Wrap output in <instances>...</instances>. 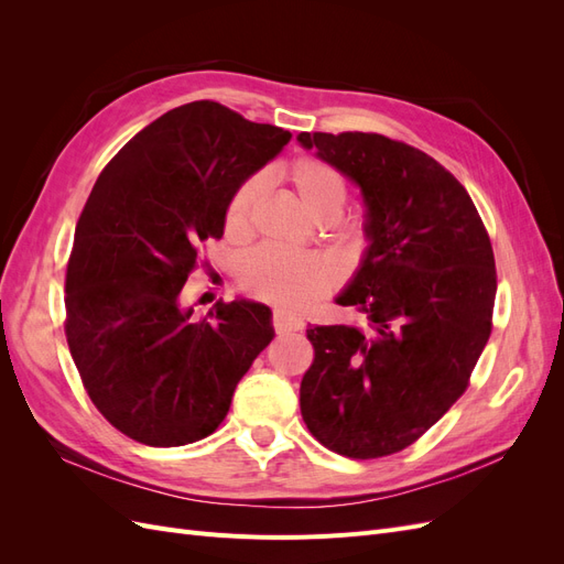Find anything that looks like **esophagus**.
<instances>
[{
	"label": "esophagus",
	"mask_w": 564,
	"mask_h": 564,
	"mask_svg": "<svg viewBox=\"0 0 564 564\" xmlns=\"http://www.w3.org/2000/svg\"><path fill=\"white\" fill-rule=\"evenodd\" d=\"M272 327H275L278 334H289V332H301L303 329V319L289 315L284 311L272 313Z\"/></svg>",
	"instance_id": "esophagus-1"
}]
</instances>
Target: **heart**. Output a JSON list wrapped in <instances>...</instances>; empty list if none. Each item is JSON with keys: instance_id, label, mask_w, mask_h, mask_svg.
<instances>
[{"instance_id": "obj_1", "label": "heart", "mask_w": 564, "mask_h": 564, "mask_svg": "<svg viewBox=\"0 0 564 564\" xmlns=\"http://www.w3.org/2000/svg\"><path fill=\"white\" fill-rule=\"evenodd\" d=\"M280 176L292 185L301 207L317 224L327 226L344 212L350 197L348 178L336 166L315 155H299L280 166ZM263 193V176H249L235 187L228 199L224 228L230 240L240 242L251 232L253 207ZM237 282L253 299L275 303L286 311H303L317 296L327 294L332 272L315 256L289 253L275 247H259L242 256Z\"/></svg>"}]
</instances>
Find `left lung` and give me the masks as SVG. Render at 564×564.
<instances>
[{"mask_svg":"<svg viewBox=\"0 0 564 564\" xmlns=\"http://www.w3.org/2000/svg\"><path fill=\"white\" fill-rule=\"evenodd\" d=\"M299 141L360 185L371 240L336 299L367 329H308L301 414L340 456L398 454L470 386L497 296L489 235L466 187L414 145L371 131H303Z\"/></svg>","mask_w":564,"mask_h":564,"instance_id":"obj_1","label":"left lung"}]
</instances>
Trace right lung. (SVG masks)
<instances>
[{
	"label": "right lung",
	"mask_w": 564,
	"mask_h": 564,
	"mask_svg": "<svg viewBox=\"0 0 564 564\" xmlns=\"http://www.w3.org/2000/svg\"><path fill=\"white\" fill-rule=\"evenodd\" d=\"M292 133L216 100L158 117L100 172L65 270V338L84 390L119 433L150 447L212 435L270 340V308L183 305L202 251L224 237L235 187Z\"/></svg>",
	"instance_id": "right-lung-1"
}]
</instances>
